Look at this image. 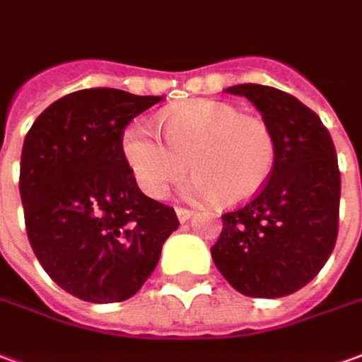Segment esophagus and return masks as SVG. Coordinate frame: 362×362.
I'll return each instance as SVG.
<instances>
[{"instance_id":"34e87169","label":"esophagus","mask_w":362,"mask_h":362,"mask_svg":"<svg viewBox=\"0 0 362 362\" xmlns=\"http://www.w3.org/2000/svg\"><path fill=\"white\" fill-rule=\"evenodd\" d=\"M176 216H178V219L184 223V221H188L189 217L194 216V211H192V209H186V207H176Z\"/></svg>"}]
</instances>
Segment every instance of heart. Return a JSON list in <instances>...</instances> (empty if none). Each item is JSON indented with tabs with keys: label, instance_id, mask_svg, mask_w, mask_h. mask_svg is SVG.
<instances>
[{
	"label": "heart",
	"instance_id": "obj_1",
	"mask_svg": "<svg viewBox=\"0 0 362 362\" xmlns=\"http://www.w3.org/2000/svg\"><path fill=\"white\" fill-rule=\"evenodd\" d=\"M163 141L133 125L123 133V155L146 196L163 199L184 178L189 189L223 206L252 199L269 184L278 158V141L267 121L237 105L198 100L158 117Z\"/></svg>",
	"mask_w": 362,
	"mask_h": 362
}]
</instances>
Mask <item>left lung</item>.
Masks as SVG:
<instances>
[{
  "instance_id": "8db88e82",
  "label": "left lung",
  "mask_w": 362,
  "mask_h": 362,
  "mask_svg": "<svg viewBox=\"0 0 362 362\" xmlns=\"http://www.w3.org/2000/svg\"><path fill=\"white\" fill-rule=\"evenodd\" d=\"M245 95L278 141L269 184L221 216L211 247L217 270L251 298H282L304 288L329 259L339 231L341 174L322 119L294 95L260 84L225 90Z\"/></svg>"
}]
</instances>
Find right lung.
Wrapping results in <instances>:
<instances>
[{
  "label": "right lung",
  "instance_id": "1",
  "mask_svg": "<svg viewBox=\"0 0 362 362\" xmlns=\"http://www.w3.org/2000/svg\"><path fill=\"white\" fill-rule=\"evenodd\" d=\"M160 100L80 90L49 105L25 137L19 192L29 243L47 274L80 300L137 294L180 225L173 207L139 189L121 146L129 123Z\"/></svg>",
  "mask_w": 362,
  "mask_h": 362
}]
</instances>
